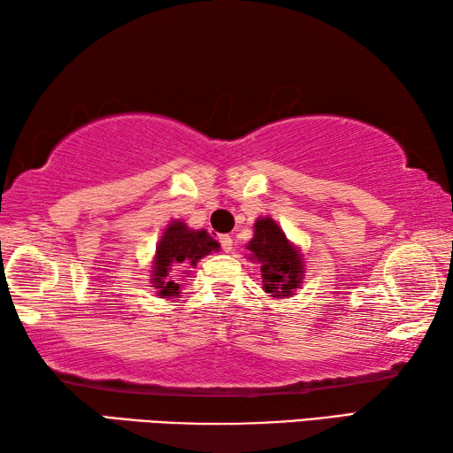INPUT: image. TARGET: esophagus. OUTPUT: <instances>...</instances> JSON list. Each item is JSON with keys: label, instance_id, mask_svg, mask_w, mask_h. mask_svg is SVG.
<instances>
[{"label": "esophagus", "instance_id": "1", "mask_svg": "<svg viewBox=\"0 0 453 453\" xmlns=\"http://www.w3.org/2000/svg\"><path fill=\"white\" fill-rule=\"evenodd\" d=\"M219 243H221V250H224L226 253H229V251L234 250L232 235H219Z\"/></svg>", "mask_w": 453, "mask_h": 453}]
</instances>
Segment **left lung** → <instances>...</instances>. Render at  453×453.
<instances>
[{
    "instance_id": "left-lung-1",
    "label": "left lung",
    "mask_w": 453,
    "mask_h": 453,
    "mask_svg": "<svg viewBox=\"0 0 453 453\" xmlns=\"http://www.w3.org/2000/svg\"><path fill=\"white\" fill-rule=\"evenodd\" d=\"M248 250L251 251L250 259L261 263L263 291L271 297H291L299 289L305 261L275 219L259 218L255 221Z\"/></svg>"
}]
</instances>
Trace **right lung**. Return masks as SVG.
I'll list each match as a JSON object with an SVG mask.
<instances>
[{
	"label": "right lung",
	"mask_w": 453,
	"mask_h": 453,
	"mask_svg": "<svg viewBox=\"0 0 453 453\" xmlns=\"http://www.w3.org/2000/svg\"><path fill=\"white\" fill-rule=\"evenodd\" d=\"M219 243L211 240L205 229H190L184 221L174 219L164 229L158 245H156L154 265H152V285L158 289L162 299H180V285L176 283L178 269L196 265L205 255L218 251ZM186 273V271H184ZM188 275V273H186Z\"/></svg>",
	"instance_id": "obj_1"
}]
</instances>
